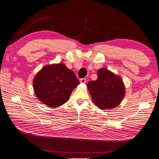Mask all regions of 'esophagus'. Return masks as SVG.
I'll list each match as a JSON object with an SVG mask.
<instances>
[{
  "label": "esophagus",
  "instance_id": "1",
  "mask_svg": "<svg viewBox=\"0 0 159 159\" xmlns=\"http://www.w3.org/2000/svg\"><path fill=\"white\" fill-rule=\"evenodd\" d=\"M86 81H87V80H86L85 78H83V79H80V82L81 83H85Z\"/></svg>",
  "mask_w": 159,
  "mask_h": 159
}]
</instances>
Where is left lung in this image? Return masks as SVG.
<instances>
[{"mask_svg": "<svg viewBox=\"0 0 159 159\" xmlns=\"http://www.w3.org/2000/svg\"><path fill=\"white\" fill-rule=\"evenodd\" d=\"M87 87L94 103L102 109L117 107L125 94L124 85L121 78L106 68L98 70V79L88 82Z\"/></svg>", "mask_w": 159, "mask_h": 159, "instance_id": "1", "label": "left lung"}]
</instances>
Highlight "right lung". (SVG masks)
<instances>
[{
    "instance_id": "add662e5",
    "label": "right lung",
    "mask_w": 159,
    "mask_h": 159,
    "mask_svg": "<svg viewBox=\"0 0 159 159\" xmlns=\"http://www.w3.org/2000/svg\"><path fill=\"white\" fill-rule=\"evenodd\" d=\"M79 83L73 71L59 63L43 67L33 79V88L42 102L55 108L66 103Z\"/></svg>"
}]
</instances>
